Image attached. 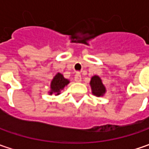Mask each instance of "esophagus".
I'll return each mask as SVG.
<instances>
[{
	"label": "esophagus",
	"instance_id": "obj_1",
	"mask_svg": "<svg viewBox=\"0 0 149 149\" xmlns=\"http://www.w3.org/2000/svg\"><path fill=\"white\" fill-rule=\"evenodd\" d=\"M81 79H82V78H81V74H80L79 73H77V74L74 75V80H75L76 82H80V81H81Z\"/></svg>",
	"mask_w": 149,
	"mask_h": 149
}]
</instances>
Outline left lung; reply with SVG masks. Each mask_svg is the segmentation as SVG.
Returning <instances> with one entry per match:
<instances>
[{
  "instance_id": "1",
  "label": "left lung",
  "mask_w": 149,
  "mask_h": 149,
  "mask_svg": "<svg viewBox=\"0 0 149 149\" xmlns=\"http://www.w3.org/2000/svg\"><path fill=\"white\" fill-rule=\"evenodd\" d=\"M90 85H91V89L93 94L98 97L103 96L104 94L105 93V87L103 84L99 76H93L91 78V81H90Z\"/></svg>"
}]
</instances>
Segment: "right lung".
I'll use <instances>...</instances> for the list:
<instances>
[{"instance_id":"right-lung-1","label":"right lung","mask_w":149,"mask_h":149,"mask_svg":"<svg viewBox=\"0 0 149 149\" xmlns=\"http://www.w3.org/2000/svg\"><path fill=\"white\" fill-rule=\"evenodd\" d=\"M69 83L70 81L67 79H65L60 73H58L51 81V84H50L51 91L49 92V95H52L53 93H55L57 95H60V90L64 89L65 86Z\"/></svg>"}]
</instances>
